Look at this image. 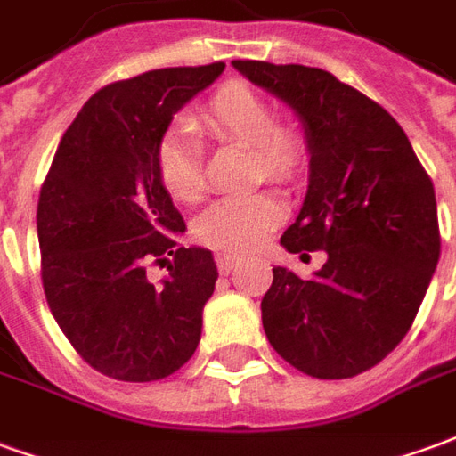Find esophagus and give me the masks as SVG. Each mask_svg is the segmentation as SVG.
<instances>
[{"label": "esophagus", "instance_id": "esophagus-1", "mask_svg": "<svg viewBox=\"0 0 456 456\" xmlns=\"http://www.w3.org/2000/svg\"><path fill=\"white\" fill-rule=\"evenodd\" d=\"M215 261H217V268L222 276H227V273H232L239 266V256H234V254H217Z\"/></svg>", "mask_w": 456, "mask_h": 456}]
</instances>
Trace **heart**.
I'll return each instance as SVG.
<instances>
[{"mask_svg": "<svg viewBox=\"0 0 456 456\" xmlns=\"http://www.w3.org/2000/svg\"><path fill=\"white\" fill-rule=\"evenodd\" d=\"M192 126L217 139H234L254 149L258 170L268 178H288L305 156V139L293 126L276 124V112L251 85H222ZM156 168L163 188L178 202H195L205 192L202 156L195 134L185 126L170 129L156 151ZM286 205L271 190L234 192L212 202L195 219V237L219 251H251L281 224Z\"/></svg>", "mask_w": 456, "mask_h": 456, "instance_id": "obj_1", "label": "heart"}]
</instances>
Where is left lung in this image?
I'll return each instance as SVG.
<instances>
[{
  "label": "left lung",
  "instance_id": "8db88e82",
  "mask_svg": "<svg viewBox=\"0 0 456 456\" xmlns=\"http://www.w3.org/2000/svg\"><path fill=\"white\" fill-rule=\"evenodd\" d=\"M232 65L283 100L305 134L307 192L281 244L290 254H327L310 281L273 266L264 332L297 371L352 379L398 346L428 293L440 261L432 180L401 124L332 73Z\"/></svg>",
  "mask_w": 456,
  "mask_h": 456
}]
</instances>
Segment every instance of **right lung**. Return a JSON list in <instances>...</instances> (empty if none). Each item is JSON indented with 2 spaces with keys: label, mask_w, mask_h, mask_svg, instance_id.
Instances as JSON below:
<instances>
[{
  "label": "right lung",
  "mask_w": 456,
  "mask_h": 456,
  "mask_svg": "<svg viewBox=\"0 0 456 456\" xmlns=\"http://www.w3.org/2000/svg\"><path fill=\"white\" fill-rule=\"evenodd\" d=\"M222 70L163 68L102 87L63 134L41 188L48 307L75 352L117 381L166 379L198 349L219 273L209 248L178 247L185 222L160 183L156 151L173 114ZM153 257L169 262L160 284L145 276Z\"/></svg>",
  "instance_id": "add662e5"
}]
</instances>
